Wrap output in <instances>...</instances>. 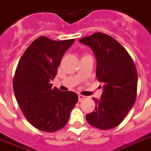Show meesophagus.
<instances>
[{
    "label": "esophagus",
    "mask_w": 151,
    "mask_h": 151,
    "mask_svg": "<svg viewBox=\"0 0 151 151\" xmlns=\"http://www.w3.org/2000/svg\"><path fill=\"white\" fill-rule=\"evenodd\" d=\"M78 98H79V101L82 102L83 99H85V96H82V95H78Z\"/></svg>",
    "instance_id": "1"
}]
</instances>
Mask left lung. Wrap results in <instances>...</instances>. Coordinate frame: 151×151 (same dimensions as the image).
Wrapping results in <instances>:
<instances>
[{
    "label": "left lung",
    "mask_w": 151,
    "mask_h": 151,
    "mask_svg": "<svg viewBox=\"0 0 151 151\" xmlns=\"http://www.w3.org/2000/svg\"><path fill=\"white\" fill-rule=\"evenodd\" d=\"M79 41L90 47L97 61L96 78L104 83L96 108L86 115L88 123L109 130L122 123L134 104L138 74L133 60L119 43L106 34L96 32Z\"/></svg>",
    "instance_id": "obj_1"
}]
</instances>
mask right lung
<instances>
[{
  "label": "right lung",
  "instance_id": "obj_1",
  "mask_svg": "<svg viewBox=\"0 0 151 151\" xmlns=\"http://www.w3.org/2000/svg\"><path fill=\"white\" fill-rule=\"evenodd\" d=\"M75 40H35L20 59L13 78V91L21 111L34 127L54 132L66 125L78 102L73 91L52 88L61 59Z\"/></svg>",
  "mask_w": 151,
  "mask_h": 151
}]
</instances>
